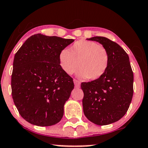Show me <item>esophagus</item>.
<instances>
[{"label":"esophagus","mask_w":148,"mask_h":148,"mask_svg":"<svg viewBox=\"0 0 148 148\" xmlns=\"http://www.w3.org/2000/svg\"><path fill=\"white\" fill-rule=\"evenodd\" d=\"M74 85H75V87H76V88H79L80 87V83L79 81H78V80L74 79Z\"/></svg>","instance_id":"34e87169"}]
</instances>
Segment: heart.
<instances>
[{
    "instance_id": "b5f03b06",
    "label": "heart",
    "mask_w": 148,
    "mask_h": 148,
    "mask_svg": "<svg viewBox=\"0 0 148 148\" xmlns=\"http://www.w3.org/2000/svg\"><path fill=\"white\" fill-rule=\"evenodd\" d=\"M59 64L67 74H72L78 68L80 78L95 80L105 74L109 65V55L102 45L92 41L79 40L69 50L59 53Z\"/></svg>"
}]
</instances>
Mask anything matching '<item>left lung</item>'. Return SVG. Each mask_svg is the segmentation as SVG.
<instances>
[{
    "label": "left lung",
    "mask_w": 148,
    "mask_h": 148,
    "mask_svg": "<svg viewBox=\"0 0 148 148\" xmlns=\"http://www.w3.org/2000/svg\"><path fill=\"white\" fill-rule=\"evenodd\" d=\"M88 40L102 44L109 55L105 74L80 85L84 114L91 122L104 126L119 120L128 111L133 96V72L128 54L117 43L100 36Z\"/></svg>",
    "instance_id": "8db88e82"
}]
</instances>
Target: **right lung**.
Returning a JSON list of instances; mask_svg holds the SVG:
<instances>
[{"label": "right lung", "instance_id": "right-lung-1", "mask_svg": "<svg viewBox=\"0 0 148 148\" xmlns=\"http://www.w3.org/2000/svg\"><path fill=\"white\" fill-rule=\"evenodd\" d=\"M73 39L35 34L28 38L14 57L12 93L17 109L30 124H57L74 85L60 67L59 53Z\"/></svg>", "mask_w": 148, "mask_h": 148}]
</instances>
